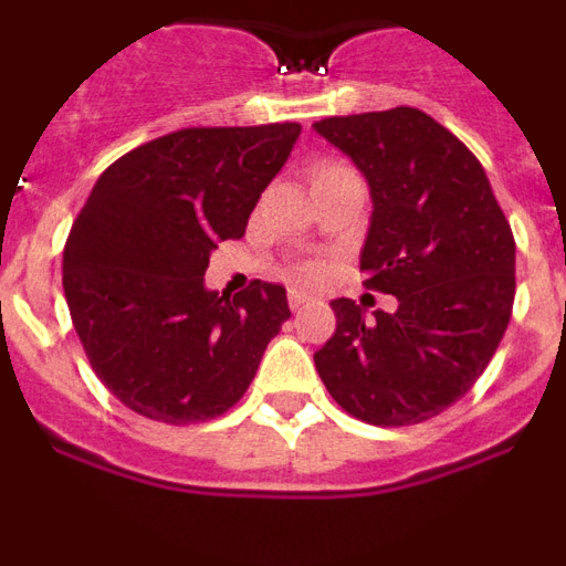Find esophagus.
<instances>
[{
	"mask_svg": "<svg viewBox=\"0 0 566 566\" xmlns=\"http://www.w3.org/2000/svg\"><path fill=\"white\" fill-rule=\"evenodd\" d=\"M306 303H312V294L297 292V289H292V292H289V306H292L294 312H297V308L306 306Z\"/></svg>",
	"mask_w": 566,
	"mask_h": 566,
	"instance_id": "1",
	"label": "esophagus"
}]
</instances>
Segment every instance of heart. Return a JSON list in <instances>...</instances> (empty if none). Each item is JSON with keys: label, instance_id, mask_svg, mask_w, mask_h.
I'll return each mask as SVG.
<instances>
[{"label": "heart", "instance_id": "heart-1", "mask_svg": "<svg viewBox=\"0 0 566 566\" xmlns=\"http://www.w3.org/2000/svg\"><path fill=\"white\" fill-rule=\"evenodd\" d=\"M332 169H343V164H323V167L317 169L319 172H332ZM294 277L297 280H314L317 277V266H312V263H306V266H297L294 269Z\"/></svg>", "mask_w": 566, "mask_h": 566}]
</instances>
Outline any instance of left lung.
Instances as JSON below:
<instances>
[{
    "mask_svg": "<svg viewBox=\"0 0 566 566\" xmlns=\"http://www.w3.org/2000/svg\"><path fill=\"white\" fill-rule=\"evenodd\" d=\"M371 189L365 286L397 297L365 317L332 300L337 328L314 365L352 417L417 424L451 408L496 354L516 297V240L476 155L413 107L314 124Z\"/></svg>",
    "mask_w": 566,
    "mask_h": 566,
    "instance_id": "left-lung-1",
    "label": "left lung"
}]
</instances>
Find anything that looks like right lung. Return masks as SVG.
Returning <instances> with one entry per match:
<instances>
[{
    "label": "right lung",
    "instance_id": "1",
    "mask_svg": "<svg viewBox=\"0 0 566 566\" xmlns=\"http://www.w3.org/2000/svg\"><path fill=\"white\" fill-rule=\"evenodd\" d=\"M300 124L189 127L109 164L64 243L70 317L96 377L167 424L221 417L292 317L286 289L254 280L218 297L209 254L243 238Z\"/></svg>",
    "mask_w": 566,
    "mask_h": 566
}]
</instances>
